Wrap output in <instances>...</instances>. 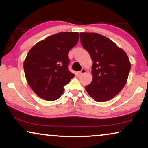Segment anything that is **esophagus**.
Wrapping results in <instances>:
<instances>
[{
  "label": "esophagus",
  "instance_id": "obj_1",
  "mask_svg": "<svg viewBox=\"0 0 148 148\" xmlns=\"http://www.w3.org/2000/svg\"><path fill=\"white\" fill-rule=\"evenodd\" d=\"M86 72V69L82 68V70H81V71H80V72H79V74H80V75H81V74H84V73H85Z\"/></svg>",
  "mask_w": 148,
  "mask_h": 148
}]
</instances>
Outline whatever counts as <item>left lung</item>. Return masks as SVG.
Here are the masks:
<instances>
[{
	"instance_id": "8db88e82",
	"label": "left lung",
	"mask_w": 148,
	"mask_h": 148,
	"mask_svg": "<svg viewBox=\"0 0 148 148\" xmlns=\"http://www.w3.org/2000/svg\"><path fill=\"white\" fill-rule=\"evenodd\" d=\"M82 46L92 61V80L85 89L97 102L113 99L127 82L131 63L125 51L107 37L97 33L81 32Z\"/></svg>"
}]
</instances>
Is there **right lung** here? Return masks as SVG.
Instances as JSON below:
<instances>
[{
	"instance_id": "1",
	"label": "right lung",
	"mask_w": 148,
	"mask_h": 148,
	"mask_svg": "<svg viewBox=\"0 0 148 148\" xmlns=\"http://www.w3.org/2000/svg\"><path fill=\"white\" fill-rule=\"evenodd\" d=\"M78 32H60L32 47L23 62L27 83L39 97L49 101L62 95L64 86L74 77L69 71L68 53L77 44Z\"/></svg>"
}]
</instances>
